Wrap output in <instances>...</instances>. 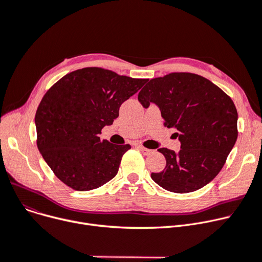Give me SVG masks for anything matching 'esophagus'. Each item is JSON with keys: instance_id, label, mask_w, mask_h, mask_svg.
I'll use <instances>...</instances> for the list:
<instances>
[{"instance_id": "1", "label": "esophagus", "mask_w": 262, "mask_h": 262, "mask_svg": "<svg viewBox=\"0 0 262 262\" xmlns=\"http://www.w3.org/2000/svg\"><path fill=\"white\" fill-rule=\"evenodd\" d=\"M137 148L140 149V150L142 151L143 155H145V156H148V155H150V153H152V150L147 149V148H145V147H143V146H137Z\"/></svg>"}]
</instances>
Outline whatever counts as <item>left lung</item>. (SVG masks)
I'll return each mask as SVG.
<instances>
[{
	"instance_id": "1",
	"label": "left lung",
	"mask_w": 262,
	"mask_h": 262,
	"mask_svg": "<svg viewBox=\"0 0 262 262\" xmlns=\"http://www.w3.org/2000/svg\"><path fill=\"white\" fill-rule=\"evenodd\" d=\"M144 107L158 104L164 126L173 128L181 150L161 148L166 167L152 180L164 189L187 193L220 172L237 137V109L227 94L204 77L170 73L151 79L138 93Z\"/></svg>"
}]
</instances>
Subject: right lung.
<instances>
[{
  "instance_id": "obj_1",
  "label": "right lung",
  "mask_w": 262,
  "mask_h": 262,
  "mask_svg": "<svg viewBox=\"0 0 262 262\" xmlns=\"http://www.w3.org/2000/svg\"><path fill=\"white\" fill-rule=\"evenodd\" d=\"M147 81L84 68L67 74L46 92L35 117L37 146L67 186L92 190L116 176L131 146L111 144L99 134L118 117L121 103Z\"/></svg>"
}]
</instances>
